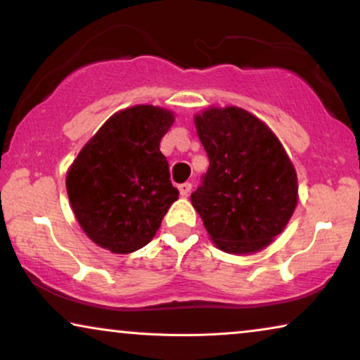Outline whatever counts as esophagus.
<instances>
[{
    "mask_svg": "<svg viewBox=\"0 0 360 360\" xmlns=\"http://www.w3.org/2000/svg\"><path fill=\"white\" fill-rule=\"evenodd\" d=\"M179 190H180L181 196H188L190 191H191V184H190V181H185V184L179 185Z\"/></svg>",
    "mask_w": 360,
    "mask_h": 360,
    "instance_id": "34e87169",
    "label": "esophagus"
}]
</instances>
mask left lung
<instances>
[{
	"instance_id": "obj_1",
	"label": "left lung",
	"mask_w": 360,
	"mask_h": 360,
	"mask_svg": "<svg viewBox=\"0 0 360 360\" xmlns=\"http://www.w3.org/2000/svg\"><path fill=\"white\" fill-rule=\"evenodd\" d=\"M210 167L191 203L211 240L229 254L260 250L282 233L297 206V174L274 132L240 108L195 116Z\"/></svg>"
}]
</instances>
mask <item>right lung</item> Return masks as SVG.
Returning <instances> with one entry per match:
<instances>
[{
    "instance_id": "add662e5",
    "label": "right lung",
    "mask_w": 360,
    "mask_h": 360,
    "mask_svg": "<svg viewBox=\"0 0 360 360\" xmlns=\"http://www.w3.org/2000/svg\"><path fill=\"white\" fill-rule=\"evenodd\" d=\"M172 124L174 115L162 108L122 110L101 126L68 170L73 213L100 248L115 254L144 248L179 198L160 152Z\"/></svg>"
}]
</instances>
